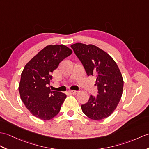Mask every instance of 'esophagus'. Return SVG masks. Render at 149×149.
<instances>
[{"label": "esophagus", "mask_w": 149, "mask_h": 149, "mask_svg": "<svg viewBox=\"0 0 149 149\" xmlns=\"http://www.w3.org/2000/svg\"><path fill=\"white\" fill-rule=\"evenodd\" d=\"M70 92L71 94H72V95H76L77 94V93H78V91H75V90H71V91H69Z\"/></svg>", "instance_id": "1"}]
</instances>
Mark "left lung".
<instances>
[{
	"label": "left lung",
	"instance_id": "obj_1",
	"mask_svg": "<svg viewBox=\"0 0 149 149\" xmlns=\"http://www.w3.org/2000/svg\"><path fill=\"white\" fill-rule=\"evenodd\" d=\"M70 47L87 75L96 79L98 94L91 95L81 105L82 112L93 120L105 119L115 110L123 94L124 82L119 68L109 54L94 45L76 43Z\"/></svg>",
	"mask_w": 149,
	"mask_h": 149
}]
</instances>
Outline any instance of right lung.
Wrapping results in <instances>:
<instances>
[{
	"label": "right lung",
	"instance_id": "1",
	"mask_svg": "<svg viewBox=\"0 0 149 149\" xmlns=\"http://www.w3.org/2000/svg\"><path fill=\"white\" fill-rule=\"evenodd\" d=\"M72 53V51L64 45H49L24 67L18 88L20 97L26 109L37 118L49 120L60 112L67 96L51 91L49 85L53 72Z\"/></svg>",
	"mask_w": 149,
	"mask_h": 149
}]
</instances>
